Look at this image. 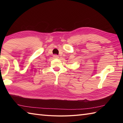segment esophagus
Here are the masks:
<instances>
[{
	"instance_id": "obj_1",
	"label": "esophagus",
	"mask_w": 123,
	"mask_h": 123,
	"mask_svg": "<svg viewBox=\"0 0 123 123\" xmlns=\"http://www.w3.org/2000/svg\"><path fill=\"white\" fill-rule=\"evenodd\" d=\"M53 57H54V58H59V56L55 54L53 55Z\"/></svg>"
}]
</instances>
